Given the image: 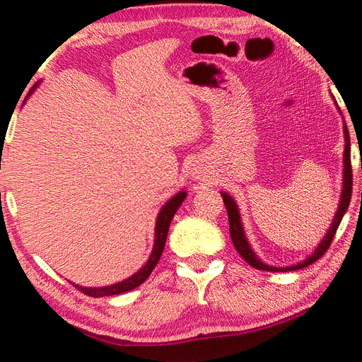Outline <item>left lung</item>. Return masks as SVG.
I'll use <instances>...</instances> for the list:
<instances>
[{"instance_id":"8db88e82","label":"left lung","mask_w":362,"mask_h":362,"mask_svg":"<svg viewBox=\"0 0 362 362\" xmlns=\"http://www.w3.org/2000/svg\"><path fill=\"white\" fill-rule=\"evenodd\" d=\"M345 129V155H343V161H345V173H343V192H341V199H340V206H339V211H337L335 217H334V222L332 226H330L327 235L324 236V240L321 241L320 246L316 247V250L313 254H311L308 259L297 263V265H292V267H286V268H278V267H269L265 265L259 257L254 254V250L250 249L249 243L246 240V236H244V231H243V225H241V218H240V212H238V207L236 203L233 201V198L230 194L222 193V198H223V203L226 207V212H228V220H230V236H231V241L235 244V247L240 255L243 257L244 260H246L250 267H254L257 269H263V272H293V269H302L305 267L311 265V263H315L316 260H320L321 257L327 252V249L330 244L334 241V236L337 233V228H339V225L341 222L343 216H345V212L348 209V206H350V201H351V189H353V170H351V155H350V134H348L346 126H343Z\"/></svg>"}]
</instances>
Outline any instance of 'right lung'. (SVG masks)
Returning <instances> with one entry per match:
<instances>
[{
  "instance_id": "add662e5",
  "label": "right lung",
  "mask_w": 362,
  "mask_h": 362,
  "mask_svg": "<svg viewBox=\"0 0 362 362\" xmlns=\"http://www.w3.org/2000/svg\"><path fill=\"white\" fill-rule=\"evenodd\" d=\"M185 196H187L185 192H180L179 194H175L173 199L168 201L166 206L161 209V212H159L158 220H156V228H155V247H153L150 259L145 263L144 268H140L136 274H132L131 278L121 281L118 284L107 286V287H81L75 284L76 289L81 291L89 297H107V296H116V293H122V292L136 289L137 286H140L144 281H146V278L151 274L153 268L156 267V263L159 262V259H161L164 244H166L169 225L173 222V217L177 212V209H179V206L183 203V199H185Z\"/></svg>"
}]
</instances>
